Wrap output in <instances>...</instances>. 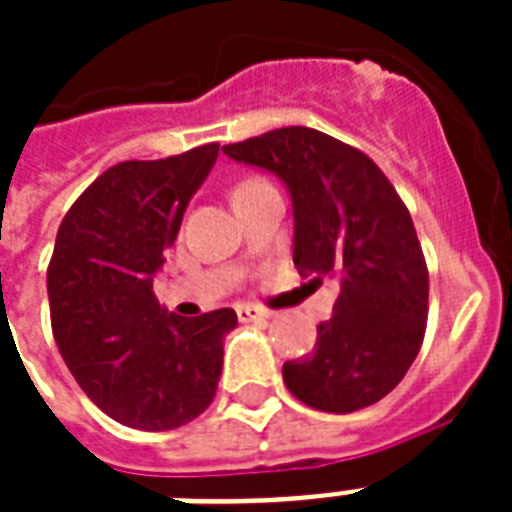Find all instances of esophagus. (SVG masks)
<instances>
[{
	"label": "esophagus",
	"instance_id": "esophagus-1",
	"mask_svg": "<svg viewBox=\"0 0 512 512\" xmlns=\"http://www.w3.org/2000/svg\"><path fill=\"white\" fill-rule=\"evenodd\" d=\"M236 316H239L241 324H249V321H265L268 319V313L255 308V305H239L236 308Z\"/></svg>",
	"mask_w": 512,
	"mask_h": 512
}]
</instances>
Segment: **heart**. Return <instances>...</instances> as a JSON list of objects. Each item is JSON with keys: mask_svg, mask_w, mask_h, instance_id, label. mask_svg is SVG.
<instances>
[{"mask_svg": "<svg viewBox=\"0 0 512 512\" xmlns=\"http://www.w3.org/2000/svg\"><path fill=\"white\" fill-rule=\"evenodd\" d=\"M249 183H257V180H247V183H241V185H249Z\"/></svg>", "mask_w": 512, "mask_h": 512, "instance_id": "heart-1", "label": "heart"}]
</instances>
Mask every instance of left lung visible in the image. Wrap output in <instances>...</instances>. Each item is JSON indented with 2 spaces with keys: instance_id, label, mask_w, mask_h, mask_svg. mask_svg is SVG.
Segmentation results:
<instances>
[{
  "instance_id": "8db88e82",
  "label": "left lung",
  "mask_w": 512,
  "mask_h": 512,
  "mask_svg": "<svg viewBox=\"0 0 512 512\" xmlns=\"http://www.w3.org/2000/svg\"><path fill=\"white\" fill-rule=\"evenodd\" d=\"M223 154L287 185L297 271L340 281L311 356L281 369L287 388L332 414L377 404L409 372L428 321V268L409 209L369 156L311 127H281Z\"/></svg>"
}]
</instances>
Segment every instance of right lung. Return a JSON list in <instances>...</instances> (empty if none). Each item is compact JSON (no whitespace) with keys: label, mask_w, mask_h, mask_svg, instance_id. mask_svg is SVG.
<instances>
[{"label":"right lung","mask_w":512,"mask_h":512,"mask_svg":"<svg viewBox=\"0 0 512 512\" xmlns=\"http://www.w3.org/2000/svg\"><path fill=\"white\" fill-rule=\"evenodd\" d=\"M217 148L116 164L58 228L47 268L52 335L79 388L127 428H180L215 398L236 313L183 319L159 305L154 276Z\"/></svg>","instance_id":"right-lung-1"}]
</instances>
